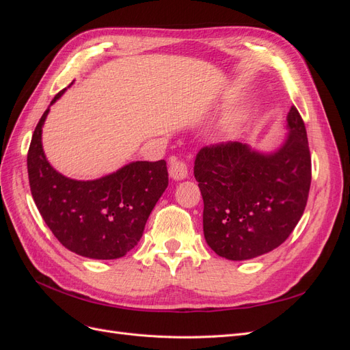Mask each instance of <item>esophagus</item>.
Here are the masks:
<instances>
[{
    "mask_svg": "<svg viewBox=\"0 0 350 350\" xmlns=\"http://www.w3.org/2000/svg\"><path fill=\"white\" fill-rule=\"evenodd\" d=\"M169 175H171V178L175 179V181L185 179L188 176V167L185 162L179 161L178 157H171V161H169Z\"/></svg>",
    "mask_w": 350,
    "mask_h": 350,
    "instance_id": "esophagus-1",
    "label": "esophagus"
}]
</instances>
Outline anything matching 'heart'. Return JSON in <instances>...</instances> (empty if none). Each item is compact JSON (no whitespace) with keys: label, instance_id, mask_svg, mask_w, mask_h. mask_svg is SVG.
<instances>
[{"label":"heart","instance_id":"obj_1","mask_svg":"<svg viewBox=\"0 0 350 350\" xmlns=\"http://www.w3.org/2000/svg\"><path fill=\"white\" fill-rule=\"evenodd\" d=\"M239 124H241V118H239V116H235V118H230V120L225 124V133H228V134L235 133V131L238 130Z\"/></svg>","mask_w":350,"mask_h":350}]
</instances>
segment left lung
Segmentation results:
<instances>
[{
	"label": "left lung",
	"mask_w": 350,
	"mask_h": 350,
	"mask_svg": "<svg viewBox=\"0 0 350 350\" xmlns=\"http://www.w3.org/2000/svg\"><path fill=\"white\" fill-rule=\"evenodd\" d=\"M286 121L288 137L273 153L239 142L206 146L197 153L204 238L220 257L242 261L273 251L304 215L311 185L308 139L295 107Z\"/></svg>",
	"instance_id": "obj_1"
}]
</instances>
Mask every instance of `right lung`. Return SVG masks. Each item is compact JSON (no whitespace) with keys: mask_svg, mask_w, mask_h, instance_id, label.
<instances>
[{"mask_svg":"<svg viewBox=\"0 0 350 350\" xmlns=\"http://www.w3.org/2000/svg\"><path fill=\"white\" fill-rule=\"evenodd\" d=\"M61 90L51 105L55 103ZM42 115L27 153L31 197L52 234L81 257L115 260L140 241L146 221L167 187L165 161H137L93 181H77L57 172L42 149Z\"/></svg>","mask_w":350,"mask_h":350,"instance_id":"1","label":"right lung"}]
</instances>
